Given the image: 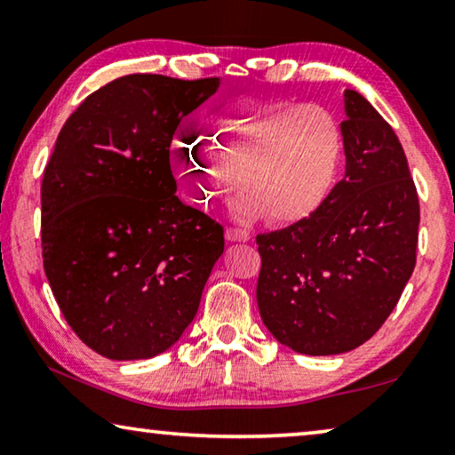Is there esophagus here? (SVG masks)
Here are the masks:
<instances>
[{
  "label": "esophagus",
  "instance_id": "34e87169",
  "mask_svg": "<svg viewBox=\"0 0 455 455\" xmlns=\"http://www.w3.org/2000/svg\"><path fill=\"white\" fill-rule=\"evenodd\" d=\"M227 241L228 243H246L251 238L249 230H243V228H227Z\"/></svg>",
  "mask_w": 455,
  "mask_h": 455
}]
</instances>
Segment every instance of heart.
Instances as JSON below:
<instances>
[{"label":"heart","mask_w":455,"mask_h":455,"mask_svg":"<svg viewBox=\"0 0 455 455\" xmlns=\"http://www.w3.org/2000/svg\"><path fill=\"white\" fill-rule=\"evenodd\" d=\"M220 154L213 156L210 150ZM343 154L337 118L321 106L287 98H238L206 116L200 134H184L172 160L198 206L238 182L243 217L267 212L273 222L307 219L325 203Z\"/></svg>","instance_id":"b5f03b06"}]
</instances>
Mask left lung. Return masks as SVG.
<instances>
[{"label": "left lung", "instance_id": "8db88e82", "mask_svg": "<svg viewBox=\"0 0 455 455\" xmlns=\"http://www.w3.org/2000/svg\"><path fill=\"white\" fill-rule=\"evenodd\" d=\"M343 180L307 219L257 236L260 319L303 355L371 339L415 267L419 200L402 144L359 92H343Z\"/></svg>", "mask_w": 455, "mask_h": 455}]
</instances>
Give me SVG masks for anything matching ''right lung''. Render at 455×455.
Wrapping results in <instances>:
<instances>
[{
    "label": "right lung",
    "mask_w": 455,
    "mask_h": 455,
    "mask_svg": "<svg viewBox=\"0 0 455 455\" xmlns=\"http://www.w3.org/2000/svg\"><path fill=\"white\" fill-rule=\"evenodd\" d=\"M220 78L130 74L61 126L42 180V257L68 325L114 361L156 357L195 319L225 230L176 196L171 144Z\"/></svg>",
    "instance_id": "1"
}]
</instances>
